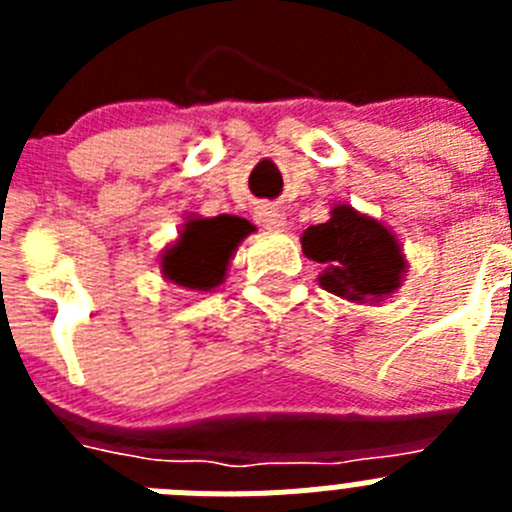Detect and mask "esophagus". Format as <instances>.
<instances>
[{"instance_id": "1", "label": "esophagus", "mask_w": 512, "mask_h": 512, "mask_svg": "<svg viewBox=\"0 0 512 512\" xmlns=\"http://www.w3.org/2000/svg\"><path fill=\"white\" fill-rule=\"evenodd\" d=\"M253 217H256V223L264 225L266 230H284V225H287V215L274 205H259L256 212H253Z\"/></svg>"}]
</instances>
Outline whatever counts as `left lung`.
I'll list each match as a JSON object with an SVG mask.
<instances>
[{
  "label": "left lung",
  "instance_id": "1",
  "mask_svg": "<svg viewBox=\"0 0 512 512\" xmlns=\"http://www.w3.org/2000/svg\"><path fill=\"white\" fill-rule=\"evenodd\" d=\"M302 253L323 264L320 287L348 302H382L400 289L408 261L395 233L351 205H336L328 223L302 233Z\"/></svg>",
  "mask_w": 512,
  "mask_h": 512
}]
</instances>
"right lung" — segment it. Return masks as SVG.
Wrapping results in <instances>:
<instances>
[{
  "instance_id": "add662e5",
  "label": "right lung",
  "mask_w": 512,
  "mask_h": 512,
  "mask_svg": "<svg viewBox=\"0 0 512 512\" xmlns=\"http://www.w3.org/2000/svg\"><path fill=\"white\" fill-rule=\"evenodd\" d=\"M248 233L253 225L243 217L187 215L179 238L161 253V274L176 287L212 292L225 282L230 259Z\"/></svg>"
}]
</instances>
